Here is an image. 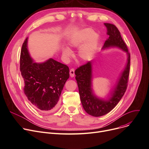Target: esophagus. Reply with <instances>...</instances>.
Wrapping results in <instances>:
<instances>
[{"mask_svg": "<svg viewBox=\"0 0 149 149\" xmlns=\"http://www.w3.org/2000/svg\"><path fill=\"white\" fill-rule=\"evenodd\" d=\"M74 69H70V71H69V74H70V77H74L75 76V73H74Z\"/></svg>", "mask_w": 149, "mask_h": 149, "instance_id": "esophagus-1", "label": "esophagus"}]
</instances>
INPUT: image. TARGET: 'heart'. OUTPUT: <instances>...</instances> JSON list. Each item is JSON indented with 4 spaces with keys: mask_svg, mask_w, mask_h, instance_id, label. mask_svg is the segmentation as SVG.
Masks as SVG:
<instances>
[{
    "mask_svg": "<svg viewBox=\"0 0 149 149\" xmlns=\"http://www.w3.org/2000/svg\"><path fill=\"white\" fill-rule=\"evenodd\" d=\"M86 41L79 51V56L83 61L89 60L95 50L99 41L98 34L94 33V31L91 28H84L77 33L69 42L70 45L73 48H79ZM61 51L63 56L66 59L69 60L72 56V52L68 47H62Z\"/></svg>",
    "mask_w": 149,
    "mask_h": 149,
    "instance_id": "obj_1",
    "label": "heart"
}]
</instances>
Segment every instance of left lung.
Instances as JSON below:
<instances>
[{"label": "left lung", "mask_w": 149, "mask_h": 149, "mask_svg": "<svg viewBox=\"0 0 149 149\" xmlns=\"http://www.w3.org/2000/svg\"><path fill=\"white\" fill-rule=\"evenodd\" d=\"M109 37L106 40L102 51L111 48H118L126 53L127 61L124 68L119 75L115 86L107 97L97 96L93 89V68L92 61L77 68L75 74L79 87L80 100L84 111L93 116H103L116 106L122 98L127 89L130 69V57L127 47L123 41L119 30L114 25L104 23Z\"/></svg>", "instance_id": "obj_1"}]
</instances>
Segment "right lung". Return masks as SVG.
<instances>
[{
  "mask_svg": "<svg viewBox=\"0 0 149 149\" xmlns=\"http://www.w3.org/2000/svg\"><path fill=\"white\" fill-rule=\"evenodd\" d=\"M28 39L23 43L20 59L24 92L36 108L52 112L58 106L61 91L69 78V69L52 58L43 62H35L28 51Z\"/></svg>",
  "mask_w": 149,
  "mask_h": 149,
  "instance_id": "obj_1",
  "label": "right lung"
}]
</instances>
